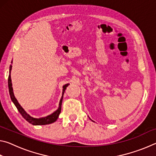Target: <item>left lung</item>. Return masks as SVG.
<instances>
[{"mask_svg": "<svg viewBox=\"0 0 156 156\" xmlns=\"http://www.w3.org/2000/svg\"><path fill=\"white\" fill-rule=\"evenodd\" d=\"M89 119H90V120H91V121H93V120H91V118H89ZM93 122H94V121H93Z\"/></svg>", "mask_w": 156, "mask_h": 156, "instance_id": "obj_1", "label": "left lung"}]
</instances>
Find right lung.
Listing matches in <instances>:
<instances>
[{
    "label": "right lung",
    "instance_id": "obj_1",
    "mask_svg": "<svg viewBox=\"0 0 156 156\" xmlns=\"http://www.w3.org/2000/svg\"><path fill=\"white\" fill-rule=\"evenodd\" d=\"M12 65H10L9 66V77H8V87H9V95H10V98H11L12 101L13 102V103L14 104V105L16 107L17 109L18 112H20L21 115L23 116L25 119L28 122H30V124L33 125H49V124H51L53 122H56L58 118V116L60 113V112H61V107H62V99H63V95L65 94V89H67L68 85L69 84L67 83L63 85L62 87V97L60 98V102H59V106L58 109L56 111H55L54 113H52L51 114H50L47 116H45V117H42V118H34L32 116H31L30 114L25 112V109L20 106V105L18 103L17 99L16 98L14 94V91H13V88H12V79H11V71H12Z\"/></svg>",
    "mask_w": 156,
    "mask_h": 156
}]
</instances>
